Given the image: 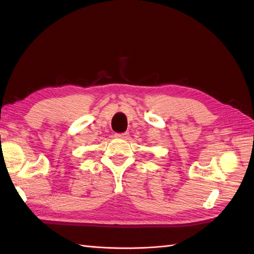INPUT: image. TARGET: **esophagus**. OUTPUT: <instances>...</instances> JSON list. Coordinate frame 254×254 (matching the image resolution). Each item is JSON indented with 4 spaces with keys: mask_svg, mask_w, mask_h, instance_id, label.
<instances>
[{
    "mask_svg": "<svg viewBox=\"0 0 254 254\" xmlns=\"http://www.w3.org/2000/svg\"><path fill=\"white\" fill-rule=\"evenodd\" d=\"M127 132H124V133H117L116 134V136L117 137H120V138H126V137H127Z\"/></svg>",
    "mask_w": 254,
    "mask_h": 254,
    "instance_id": "esophagus-1",
    "label": "esophagus"
}]
</instances>
